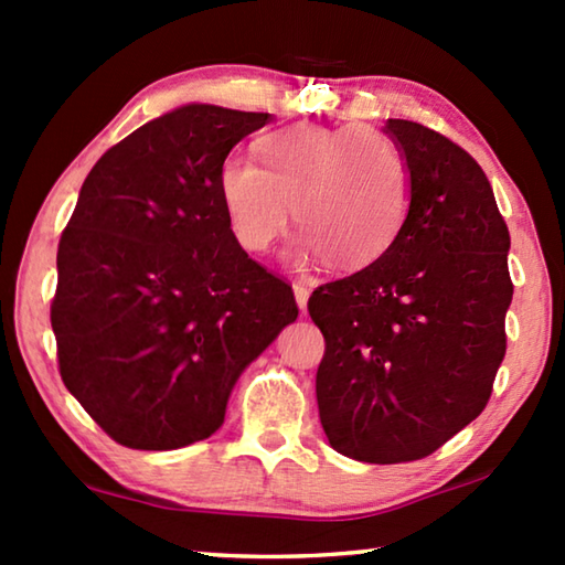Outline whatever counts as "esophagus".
Returning a JSON list of instances; mask_svg holds the SVG:
<instances>
[{
  "mask_svg": "<svg viewBox=\"0 0 565 565\" xmlns=\"http://www.w3.org/2000/svg\"><path fill=\"white\" fill-rule=\"evenodd\" d=\"M294 296H296V303H299V309L306 311V303H309V289H306L303 284H294Z\"/></svg>",
  "mask_w": 565,
  "mask_h": 565,
  "instance_id": "esophagus-1",
  "label": "esophagus"
}]
</instances>
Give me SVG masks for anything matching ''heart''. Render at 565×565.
<instances>
[{"label": "heart", "mask_w": 565, "mask_h": 565, "mask_svg": "<svg viewBox=\"0 0 565 565\" xmlns=\"http://www.w3.org/2000/svg\"><path fill=\"white\" fill-rule=\"evenodd\" d=\"M262 167L232 154L218 167V199L236 242L262 254L291 216L294 269L333 259L341 269L376 262L408 212V169L386 137L361 124H294L262 141Z\"/></svg>", "instance_id": "1"}]
</instances>
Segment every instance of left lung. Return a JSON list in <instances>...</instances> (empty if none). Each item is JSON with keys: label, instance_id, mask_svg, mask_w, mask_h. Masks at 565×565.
Listing matches in <instances>:
<instances>
[{"label": "left lung", "instance_id": "1", "mask_svg": "<svg viewBox=\"0 0 565 565\" xmlns=\"http://www.w3.org/2000/svg\"><path fill=\"white\" fill-rule=\"evenodd\" d=\"M384 131L408 169V212L384 254L319 286L327 339L317 371L323 434L363 463L434 454L489 404L513 299L511 236L483 169L406 119Z\"/></svg>", "mask_w": 565, "mask_h": 565}]
</instances>
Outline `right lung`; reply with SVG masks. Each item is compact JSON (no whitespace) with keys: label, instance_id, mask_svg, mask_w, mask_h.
I'll return each mask as SVG.
<instances>
[{"label":"right lung","instance_id":"right-lung-1","mask_svg":"<svg viewBox=\"0 0 565 565\" xmlns=\"http://www.w3.org/2000/svg\"><path fill=\"white\" fill-rule=\"evenodd\" d=\"M271 119L184 104L84 179L56 252L52 329L64 386L121 446L212 436L244 369L299 317L291 286L236 242L216 189L228 151Z\"/></svg>","mask_w":565,"mask_h":565}]
</instances>
